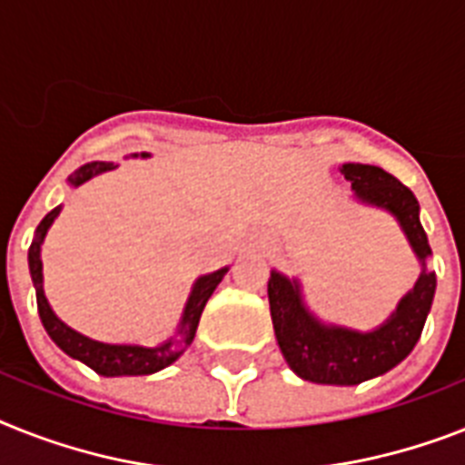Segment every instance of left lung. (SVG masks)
<instances>
[{"instance_id": "1", "label": "left lung", "mask_w": 465, "mask_h": 465, "mask_svg": "<svg viewBox=\"0 0 465 465\" xmlns=\"http://www.w3.org/2000/svg\"><path fill=\"white\" fill-rule=\"evenodd\" d=\"M340 171L351 183L359 202L380 206L397 218L413 254L420 261V275L385 323L371 332H359L342 325L321 323L306 309L299 280L271 271L268 302L280 351L299 378L318 385H359L404 361L423 332L437 285L435 273L428 271L425 263L432 249L418 218L420 206L413 192L378 166L344 163Z\"/></svg>"}]
</instances>
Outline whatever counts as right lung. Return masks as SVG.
Wrapping results in <instances>:
<instances>
[{"label":"right lung","instance_id":"add662e5","mask_svg":"<svg viewBox=\"0 0 465 465\" xmlns=\"http://www.w3.org/2000/svg\"><path fill=\"white\" fill-rule=\"evenodd\" d=\"M137 156V154H133ZM142 156H149L142 152ZM111 168H116L111 161H92L80 166L78 171L73 173L68 183L73 187L83 185L90 178L99 175V173H106ZM61 206L52 209L47 216L42 218L37 230H35L33 244L28 249V266H30V278H33L35 294H37V311H40V321L47 330V335L52 337L54 344L59 349H64L68 356L78 359L85 366H90L94 373L104 375V378H118V375H152L161 368L171 366L173 361H178V356L185 351L187 347L194 340V332H197L199 318H202V311H204L206 302L213 294V290L218 287V282L223 280V275L228 273V268H221V271H213L209 275H202V278L194 282L192 287L190 299H187L185 311H183V318H180L178 325V337H171L159 347H140V344H106L97 342V340H90V337L80 335L73 328H68L64 321L56 318V313L49 306L47 297H45V290H42V242L47 235L49 225L54 223V218L59 216Z\"/></svg>","mask_w":465,"mask_h":465}]
</instances>
